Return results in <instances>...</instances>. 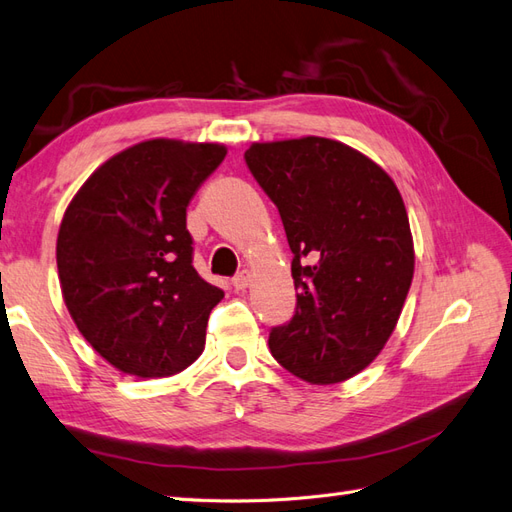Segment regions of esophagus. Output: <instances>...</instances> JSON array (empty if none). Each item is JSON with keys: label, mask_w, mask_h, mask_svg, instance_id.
Returning <instances> with one entry per match:
<instances>
[{"label": "esophagus", "mask_w": 512, "mask_h": 512, "mask_svg": "<svg viewBox=\"0 0 512 512\" xmlns=\"http://www.w3.org/2000/svg\"><path fill=\"white\" fill-rule=\"evenodd\" d=\"M250 282H252V273L250 271H241L237 278L232 280V286H234V290H245L247 286H250Z\"/></svg>", "instance_id": "1"}]
</instances>
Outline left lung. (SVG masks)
Returning a JSON list of instances; mask_svg holds the SVG:
<instances>
[{
    "instance_id": "left-lung-1",
    "label": "left lung",
    "mask_w": 512,
    "mask_h": 512,
    "mask_svg": "<svg viewBox=\"0 0 512 512\" xmlns=\"http://www.w3.org/2000/svg\"><path fill=\"white\" fill-rule=\"evenodd\" d=\"M245 161L295 254L297 312L269 349L312 385L347 381L385 347L413 280L403 196L379 163L327 137L254 142Z\"/></svg>"
}]
</instances>
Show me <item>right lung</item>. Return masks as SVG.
<instances>
[{"instance_id": "add662e5", "label": "right lung", "mask_w": 512, "mask_h": 512, "mask_svg": "<svg viewBox=\"0 0 512 512\" xmlns=\"http://www.w3.org/2000/svg\"><path fill=\"white\" fill-rule=\"evenodd\" d=\"M226 153L155 137L99 165L66 206L55 245L64 303L124 375L172 377L204 351L224 293L191 265L187 204Z\"/></svg>"}]
</instances>
